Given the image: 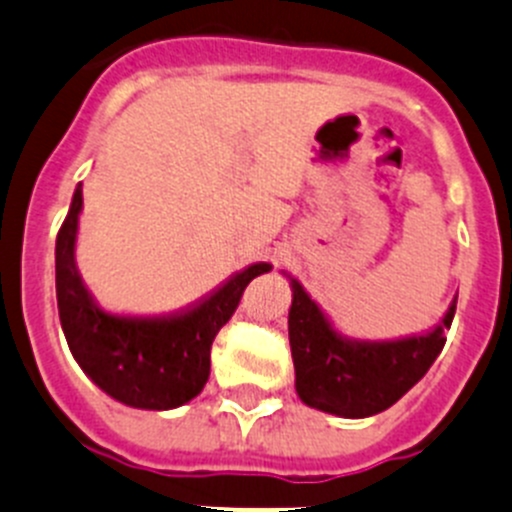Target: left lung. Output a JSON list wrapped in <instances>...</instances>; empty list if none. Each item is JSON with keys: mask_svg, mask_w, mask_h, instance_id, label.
<instances>
[{"mask_svg": "<svg viewBox=\"0 0 512 512\" xmlns=\"http://www.w3.org/2000/svg\"><path fill=\"white\" fill-rule=\"evenodd\" d=\"M289 342L301 402L339 417H372L415 387L445 347L455 304L445 319L420 337L397 342H359L332 329L299 281L291 279Z\"/></svg>", "mask_w": 512, "mask_h": 512, "instance_id": "8db88e82", "label": "left lung"}]
</instances>
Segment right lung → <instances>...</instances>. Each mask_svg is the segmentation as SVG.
I'll use <instances>...</instances> for the list:
<instances>
[{"mask_svg": "<svg viewBox=\"0 0 512 512\" xmlns=\"http://www.w3.org/2000/svg\"><path fill=\"white\" fill-rule=\"evenodd\" d=\"M82 188L57 233L55 274L62 332L82 372L110 397L140 410H173L201 394L211 374V344L238 309L248 281L271 271H238L191 309L168 316H118L102 311L75 269Z\"/></svg>", "mask_w": 512, "mask_h": 512, "instance_id": "obj_1", "label": "right lung"}]
</instances>
